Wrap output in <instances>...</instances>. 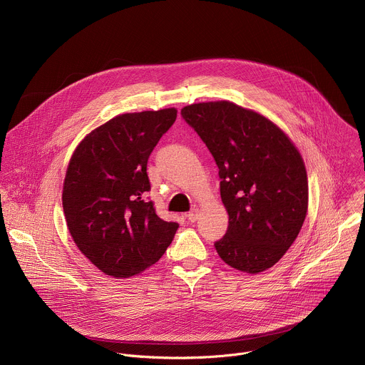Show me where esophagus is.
<instances>
[{"label":"esophagus","instance_id":"1","mask_svg":"<svg viewBox=\"0 0 365 365\" xmlns=\"http://www.w3.org/2000/svg\"><path fill=\"white\" fill-rule=\"evenodd\" d=\"M187 220L190 221V222H195L196 220H197V217H199V211L196 210V207H193V210L190 211V212H187Z\"/></svg>","mask_w":365,"mask_h":365}]
</instances>
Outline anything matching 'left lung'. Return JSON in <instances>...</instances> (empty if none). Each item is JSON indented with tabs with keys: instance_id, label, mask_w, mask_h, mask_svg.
<instances>
[{
	"instance_id": "1",
	"label": "left lung",
	"mask_w": 365,
	"mask_h": 365,
	"mask_svg": "<svg viewBox=\"0 0 365 365\" xmlns=\"http://www.w3.org/2000/svg\"><path fill=\"white\" fill-rule=\"evenodd\" d=\"M180 114L220 169L230 224L215 242L217 252L240 272L255 274L273 267L296 240L307 212L300 153L270 120L230 101L192 103Z\"/></svg>"
}]
</instances>
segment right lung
I'll list each match as a JSON object with an SVG mask.
<instances>
[{
	"mask_svg": "<svg viewBox=\"0 0 365 365\" xmlns=\"http://www.w3.org/2000/svg\"><path fill=\"white\" fill-rule=\"evenodd\" d=\"M176 117L175 108L117 115L72 155L62 195L66 224L102 273L135 276L158 263L175 238L179 224L158 217L145 195L148 158Z\"/></svg>",
	"mask_w": 365,
	"mask_h": 365,
	"instance_id": "obj_1",
	"label": "right lung"
}]
</instances>
